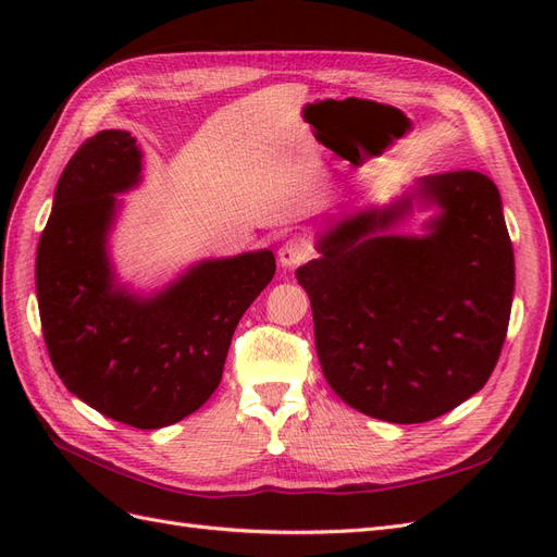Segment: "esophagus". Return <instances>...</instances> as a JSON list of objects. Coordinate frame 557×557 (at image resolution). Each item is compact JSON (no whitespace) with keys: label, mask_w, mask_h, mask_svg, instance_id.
Instances as JSON below:
<instances>
[{"label":"esophagus","mask_w":557,"mask_h":557,"mask_svg":"<svg viewBox=\"0 0 557 557\" xmlns=\"http://www.w3.org/2000/svg\"><path fill=\"white\" fill-rule=\"evenodd\" d=\"M311 252H313V248H311V244L307 239L293 237V239H288V242L281 246L278 262L283 267H297L301 262H307L311 258Z\"/></svg>","instance_id":"esophagus-1"}]
</instances>
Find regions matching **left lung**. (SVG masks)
<instances>
[{
	"label": "left lung",
	"instance_id": "left-lung-1",
	"mask_svg": "<svg viewBox=\"0 0 557 557\" xmlns=\"http://www.w3.org/2000/svg\"><path fill=\"white\" fill-rule=\"evenodd\" d=\"M420 195L442 215L428 237L381 234L409 209L360 213L297 269L320 367L352 409L428 423L479 393L507 339L513 248L497 185L481 172L430 174Z\"/></svg>",
	"mask_w": 557,
	"mask_h": 557
}]
</instances>
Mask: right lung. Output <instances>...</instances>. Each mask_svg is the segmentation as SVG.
Wrapping results in <instances>:
<instances>
[{"label": "right lung", "instance_id": "add662e5", "mask_svg": "<svg viewBox=\"0 0 557 557\" xmlns=\"http://www.w3.org/2000/svg\"><path fill=\"white\" fill-rule=\"evenodd\" d=\"M129 132L104 129L78 146L58 181L37 248L44 342L66 391L137 430L197 411L223 379L232 334L272 281V250L193 267L158 297L115 288L107 232L115 193L139 181Z\"/></svg>", "mask_w": 557, "mask_h": 557}]
</instances>
